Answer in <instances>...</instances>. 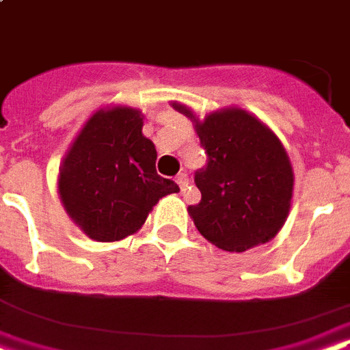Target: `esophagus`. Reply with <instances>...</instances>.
I'll use <instances>...</instances> for the list:
<instances>
[{
  "label": "esophagus",
  "instance_id": "esophagus-1",
  "mask_svg": "<svg viewBox=\"0 0 350 350\" xmlns=\"http://www.w3.org/2000/svg\"><path fill=\"white\" fill-rule=\"evenodd\" d=\"M175 180H177V185L180 190L185 191L186 188H188V185H190V180H188V175L186 173H178L177 177H175Z\"/></svg>",
  "mask_w": 350,
  "mask_h": 350
}]
</instances>
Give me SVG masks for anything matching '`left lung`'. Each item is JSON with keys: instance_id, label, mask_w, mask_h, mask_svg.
<instances>
[{"instance_id": "1", "label": "left lung", "mask_w": 350, "mask_h": 350, "mask_svg": "<svg viewBox=\"0 0 350 350\" xmlns=\"http://www.w3.org/2000/svg\"><path fill=\"white\" fill-rule=\"evenodd\" d=\"M196 122L206 164L196 172L201 201L188 206L197 230L219 249L243 253L277 236L290 212L293 172L284 147L264 123L241 109Z\"/></svg>"}]
</instances>
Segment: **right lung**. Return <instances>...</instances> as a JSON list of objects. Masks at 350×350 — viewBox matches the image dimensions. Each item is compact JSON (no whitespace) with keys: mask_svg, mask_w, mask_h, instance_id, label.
<instances>
[{"mask_svg":"<svg viewBox=\"0 0 350 350\" xmlns=\"http://www.w3.org/2000/svg\"><path fill=\"white\" fill-rule=\"evenodd\" d=\"M142 125L140 110H99L62 162V204L92 240L118 241L133 234L159 199L178 191L173 180L157 173V149L142 135Z\"/></svg>","mask_w":350,"mask_h":350,"instance_id":"add662e5","label":"right lung"}]
</instances>
